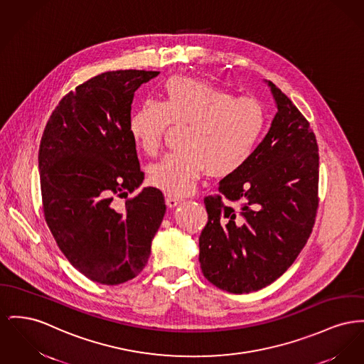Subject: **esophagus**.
<instances>
[{
  "instance_id": "obj_1",
  "label": "esophagus",
  "mask_w": 364,
  "mask_h": 364,
  "mask_svg": "<svg viewBox=\"0 0 364 364\" xmlns=\"http://www.w3.org/2000/svg\"><path fill=\"white\" fill-rule=\"evenodd\" d=\"M180 203H181V199H178V198H176V196H171V195L166 196V205H168L169 208H176V206H178Z\"/></svg>"
}]
</instances>
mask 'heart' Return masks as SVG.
Wrapping results in <instances>:
<instances>
[{
  "mask_svg": "<svg viewBox=\"0 0 364 364\" xmlns=\"http://www.w3.org/2000/svg\"><path fill=\"white\" fill-rule=\"evenodd\" d=\"M169 122L187 124L183 150L151 165L149 178L164 193L186 196L205 171L228 176L247 164L267 128V112L255 97H234L206 81L174 75L162 86L161 103L146 100L133 111L129 133L139 149L155 155Z\"/></svg>",
  "mask_w": 364,
  "mask_h": 364,
  "instance_id": "1",
  "label": "heart"
}]
</instances>
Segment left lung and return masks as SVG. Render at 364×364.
Segmentation results:
<instances>
[{
  "instance_id": "8db88e82",
  "label": "left lung",
  "mask_w": 364,
  "mask_h": 364,
  "mask_svg": "<svg viewBox=\"0 0 364 364\" xmlns=\"http://www.w3.org/2000/svg\"><path fill=\"white\" fill-rule=\"evenodd\" d=\"M278 112L252 158L205 198L208 224L199 236L203 277L221 290L257 291L294 262L318 210L319 154L309 122L271 81ZM224 196L237 203L224 205Z\"/></svg>"
}]
</instances>
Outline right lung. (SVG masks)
<instances>
[{
	"mask_svg": "<svg viewBox=\"0 0 364 364\" xmlns=\"http://www.w3.org/2000/svg\"><path fill=\"white\" fill-rule=\"evenodd\" d=\"M159 71L99 74L65 95L43 130L38 169L45 221L70 264L100 284H119L146 267L166 212L164 193L137 190L144 173L129 133L134 92Z\"/></svg>",
	"mask_w": 364,
	"mask_h": 364,
	"instance_id": "add662e5",
	"label": "right lung"
}]
</instances>
